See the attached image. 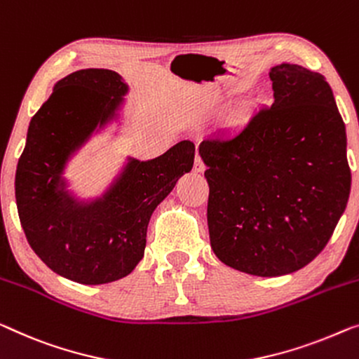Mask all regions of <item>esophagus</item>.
<instances>
[{
	"instance_id": "esophagus-1",
	"label": "esophagus",
	"mask_w": 359,
	"mask_h": 359,
	"mask_svg": "<svg viewBox=\"0 0 359 359\" xmlns=\"http://www.w3.org/2000/svg\"><path fill=\"white\" fill-rule=\"evenodd\" d=\"M194 170L195 172H203V170H205V164H203V161H201V158L198 156H195V163H194Z\"/></svg>"
}]
</instances>
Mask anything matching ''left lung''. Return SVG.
<instances>
[{"instance_id": "8db88e82", "label": "left lung", "mask_w": 359, "mask_h": 359, "mask_svg": "<svg viewBox=\"0 0 359 359\" xmlns=\"http://www.w3.org/2000/svg\"><path fill=\"white\" fill-rule=\"evenodd\" d=\"M274 103L233 137L200 143L214 255L259 277L295 272L324 250L350 196L346 132L324 76L271 69Z\"/></svg>"}]
</instances>
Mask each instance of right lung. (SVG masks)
I'll return each mask as SVG.
<instances>
[{
  "label": "right lung",
  "mask_w": 359,
  "mask_h": 359,
  "mask_svg": "<svg viewBox=\"0 0 359 359\" xmlns=\"http://www.w3.org/2000/svg\"><path fill=\"white\" fill-rule=\"evenodd\" d=\"M127 83L109 69H82L55 85L32 117L15 170V203L27 242L56 274L100 285L130 274L145 253L153 211L194 168L195 145L179 142L161 156L128 158L108 191L79 201L66 190L74 153L114 121Z\"/></svg>",
  "instance_id": "1"
}]
</instances>
